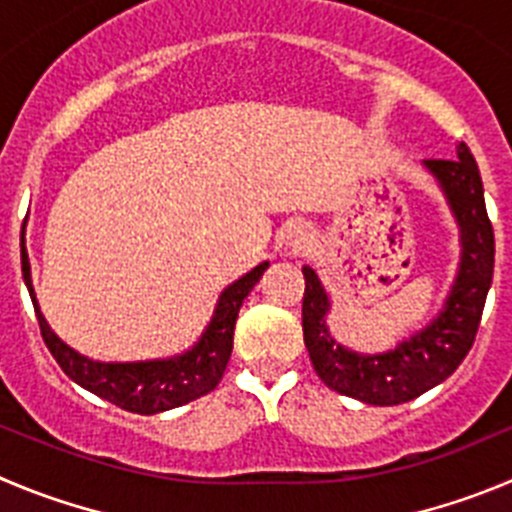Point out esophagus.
Masks as SVG:
<instances>
[{
  "label": "esophagus",
  "mask_w": 512,
  "mask_h": 512,
  "mask_svg": "<svg viewBox=\"0 0 512 512\" xmlns=\"http://www.w3.org/2000/svg\"><path fill=\"white\" fill-rule=\"evenodd\" d=\"M308 232H305L303 227H290L288 232V245L293 247V250H305L308 247Z\"/></svg>",
  "instance_id": "1"
}]
</instances>
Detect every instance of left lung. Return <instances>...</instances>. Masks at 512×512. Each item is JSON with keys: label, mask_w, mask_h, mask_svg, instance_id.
I'll use <instances>...</instances> for the list:
<instances>
[{"label": "left lung", "mask_w": 512, "mask_h": 512, "mask_svg": "<svg viewBox=\"0 0 512 512\" xmlns=\"http://www.w3.org/2000/svg\"><path fill=\"white\" fill-rule=\"evenodd\" d=\"M424 166L444 191L460 227L462 245L455 285L429 326L386 353L348 351L328 333L326 315L331 298L313 267H303V338L315 374L328 389L376 407L417 399L455 374L475 343L487 290L493 283L495 234L487 217L475 156L467 143H460L457 159H427Z\"/></svg>", "instance_id": "left-lung-1"}]
</instances>
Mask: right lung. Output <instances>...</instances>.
Wrapping results in <instances>:
<instances>
[{"mask_svg": "<svg viewBox=\"0 0 512 512\" xmlns=\"http://www.w3.org/2000/svg\"><path fill=\"white\" fill-rule=\"evenodd\" d=\"M267 265L270 262H260L247 275H242L229 288H224L207 331L202 333V338L189 351L171 358H154V361L100 364V361H93V358L80 356L78 351H73L47 326L45 315L40 313V305H37L35 288H32L30 257H27V250H22V278H25L27 290H30L45 346L50 348L60 369L83 389L93 391L100 399L111 401L116 407L133 414L169 412V409H176L181 404H189V401L209 394L222 381L229 353H232L237 313H240L242 303L250 295V290L255 288L257 280L262 278Z\"/></svg>", "mask_w": 512, "mask_h": 512, "instance_id": "1", "label": "right lung"}]
</instances>
